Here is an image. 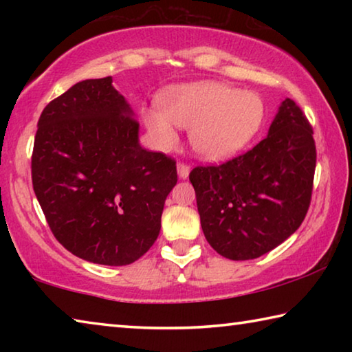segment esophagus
<instances>
[{"label": "esophagus", "mask_w": 352, "mask_h": 352, "mask_svg": "<svg viewBox=\"0 0 352 352\" xmlns=\"http://www.w3.org/2000/svg\"><path fill=\"white\" fill-rule=\"evenodd\" d=\"M189 170H190V168L189 166L186 164V163H178L177 164V172H178V177L180 178H188V175H189Z\"/></svg>", "instance_id": "1"}]
</instances>
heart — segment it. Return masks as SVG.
Instances as JSON below:
<instances>
[{
	"mask_svg": "<svg viewBox=\"0 0 352 352\" xmlns=\"http://www.w3.org/2000/svg\"><path fill=\"white\" fill-rule=\"evenodd\" d=\"M160 110L144 111L146 127L160 148L177 146V126L190 130L194 151L214 162L239 152L258 132L265 115L258 94L217 82L174 88L160 98Z\"/></svg>",
	"mask_w": 352,
	"mask_h": 352,
	"instance_id": "1",
	"label": "heart"
}]
</instances>
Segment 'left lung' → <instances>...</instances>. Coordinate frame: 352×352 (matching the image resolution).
<instances>
[{
    "label": "left lung",
    "instance_id": "1",
    "mask_svg": "<svg viewBox=\"0 0 352 352\" xmlns=\"http://www.w3.org/2000/svg\"><path fill=\"white\" fill-rule=\"evenodd\" d=\"M312 127L283 100L269 135L219 166L190 170L201 230L223 258L254 259L300 228L311 205L317 151Z\"/></svg>",
    "mask_w": 352,
    "mask_h": 352
}]
</instances>
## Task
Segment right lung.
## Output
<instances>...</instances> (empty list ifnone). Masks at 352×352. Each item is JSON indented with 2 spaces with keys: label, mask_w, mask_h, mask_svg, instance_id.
I'll return each mask as SVG.
<instances>
[{
  "label": "right lung",
  "mask_w": 352,
  "mask_h": 352,
  "mask_svg": "<svg viewBox=\"0 0 352 352\" xmlns=\"http://www.w3.org/2000/svg\"><path fill=\"white\" fill-rule=\"evenodd\" d=\"M111 77L76 83L41 111L32 186L52 234L77 258L127 265L153 245L175 160L148 152Z\"/></svg>",
  "instance_id": "1"
}]
</instances>
